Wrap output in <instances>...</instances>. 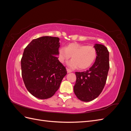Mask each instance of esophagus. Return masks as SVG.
<instances>
[{
	"instance_id": "34e87169",
	"label": "esophagus",
	"mask_w": 131,
	"mask_h": 131,
	"mask_svg": "<svg viewBox=\"0 0 131 131\" xmlns=\"http://www.w3.org/2000/svg\"><path fill=\"white\" fill-rule=\"evenodd\" d=\"M67 72H68V73H69L72 72V70H70V69H68V68H67Z\"/></svg>"
}]
</instances>
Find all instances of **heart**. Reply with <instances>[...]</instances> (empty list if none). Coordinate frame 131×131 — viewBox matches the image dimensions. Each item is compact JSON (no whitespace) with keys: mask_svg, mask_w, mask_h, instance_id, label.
Instances as JSON below:
<instances>
[{"mask_svg":"<svg viewBox=\"0 0 131 131\" xmlns=\"http://www.w3.org/2000/svg\"><path fill=\"white\" fill-rule=\"evenodd\" d=\"M72 57V60L68 66L70 68H79L85 69L92 65L97 57V50L92 46H86L78 43H70L66 47L59 50V61L62 63L67 61Z\"/></svg>","mask_w":131,"mask_h":131,"instance_id":"1","label":"heart"}]
</instances>
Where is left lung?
Returning <instances> with one entry per match:
<instances>
[{
	"label": "left lung",
	"mask_w": 131,
	"mask_h": 131,
	"mask_svg": "<svg viewBox=\"0 0 131 131\" xmlns=\"http://www.w3.org/2000/svg\"><path fill=\"white\" fill-rule=\"evenodd\" d=\"M97 50V57L91 68L82 72H75L76 83L74 92L79 100L90 102L99 96L105 85L109 69V53L102 44L94 46Z\"/></svg>",
	"instance_id": "1"
}]
</instances>
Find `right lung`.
I'll return each instance as SVG.
<instances>
[{
  "mask_svg": "<svg viewBox=\"0 0 131 131\" xmlns=\"http://www.w3.org/2000/svg\"><path fill=\"white\" fill-rule=\"evenodd\" d=\"M59 39L42 37L33 39L21 58L22 77L27 90L41 100L52 97L67 74L59 61Z\"/></svg>",
  "mask_w": 131,
  "mask_h": 131,
  "instance_id": "obj_1",
  "label": "right lung"
}]
</instances>
